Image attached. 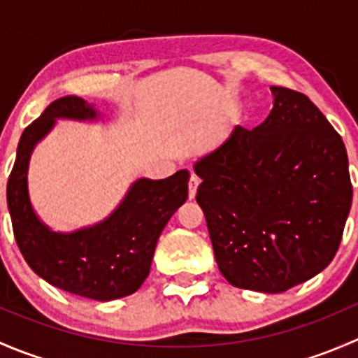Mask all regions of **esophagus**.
<instances>
[{"label": "esophagus", "mask_w": 358, "mask_h": 358, "mask_svg": "<svg viewBox=\"0 0 358 358\" xmlns=\"http://www.w3.org/2000/svg\"><path fill=\"white\" fill-rule=\"evenodd\" d=\"M199 183H201V180L197 178V176H190V180H189V197L190 199H194V197H196L197 189H199Z\"/></svg>", "instance_id": "34e87169"}]
</instances>
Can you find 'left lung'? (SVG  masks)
Returning <instances> with one entry per match:
<instances>
[{
	"label": "left lung",
	"mask_w": 358,
	"mask_h": 358,
	"mask_svg": "<svg viewBox=\"0 0 358 358\" xmlns=\"http://www.w3.org/2000/svg\"><path fill=\"white\" fill-rule=\"evenodd\" d=\"M273 107L255 129L194 164L220 272L232 286L284 292L333 262L352 208L345 143L303 93L270 86Z\"/></svg>",
	"instance_id": "8db88e82"
}]
</instances>
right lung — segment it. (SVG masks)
I'll use <instances>...</instances> for the list:
<instances>
[{"mask_svg":"<svg viewBox=\"0 0 358 358\" xmlns=\"http://www.w3.org/2000/svg\"><path fill=\"white\" fill-rule=\"evenodd\" d=\"M99 110L79 96H64L24 129L6 185L17 246L27 265L59 289L96 299L124 298L147 279L159 236L189 197L187 169L164 180L138 178L102 222L74 232H55L39 220L29 199L31 154L57 119L95 121Z\"/></svg>","mask_w":358,"mask_h":358,"instance_id":"right-lung-1","label":"right lung"}]
</instances>
